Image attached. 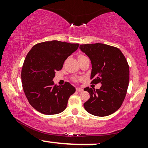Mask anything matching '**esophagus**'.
Listing matches in <instances>:
<instances>
[{
  "instance_id": "34e87169",
  "label": "esophagus",
  "mask_w": 148,
  "mask_h": 148,
  "mask_svg": "<svg viewBox=\"0 0 148 148\" xmlns=\"http://www.w3.org/2000/svg\"><path fill=\"white\" fill-rule=\"evenodd\" d=\"M76 91H78V92H82L83 90H84L82 88H76Z\"/></svg>"
}]
</instances>
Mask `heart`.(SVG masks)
<instances>
[{
    "label": "heart",
    "mask_w": 148,
    "mask_h": 148,
    "mask_svg": "<svg viewBox=\"0 0 148 148\" xmlns=\"http://www.w3.org/2000/svg\"><path fill=\"white\" fill-rule=\"evenodd\" d=\"M81 56H82V55H81V56H79V57H81Z\"/></svg>",
    "instance_id": "obj_1"
}]
</instances>
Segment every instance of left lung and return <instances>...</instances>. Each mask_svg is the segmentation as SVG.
<instances>
[{
  "label": "left lung",
  "instance_id": "obj_1",
  "mask_svg": "<svg viewBox=\"0 0 148 148\" xmlns=\"http://www.w3.org/2000/svg\"><path fill=\"white\" fill-rule=\"evenodd\" d=\"M92 64L91 84H101L99 89L84 88L90 99L84 103L86 111L103 117L115 112L122 106L130 81V69L120 49L101 43L80 45Z\"/></svg>",
  "mask_w": 148,
  "mask_h": 148
}]
</instances>
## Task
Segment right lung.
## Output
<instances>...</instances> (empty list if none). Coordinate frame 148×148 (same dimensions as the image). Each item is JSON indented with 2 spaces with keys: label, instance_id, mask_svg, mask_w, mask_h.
<instances>
[{
  "label": "right lung",
  "instance_id": "right-lung-1",
  "mask_svg": "<svg viewBox=\"0 0 148 148\" xmlns=\"http://www.w3.org/2000/svg\"><path fill=\"white\" fill-rule=\"evenodd\" d=\"M79 46L57 40L44 42L33 46L27 54L21 70L22 86L28 102L40 113L58 114L67 107L75 88L68 82L56 86L53 79Z\"/></svg>",
  "mask_w": 148,
  "mask_h": 148
}]
</instances>
